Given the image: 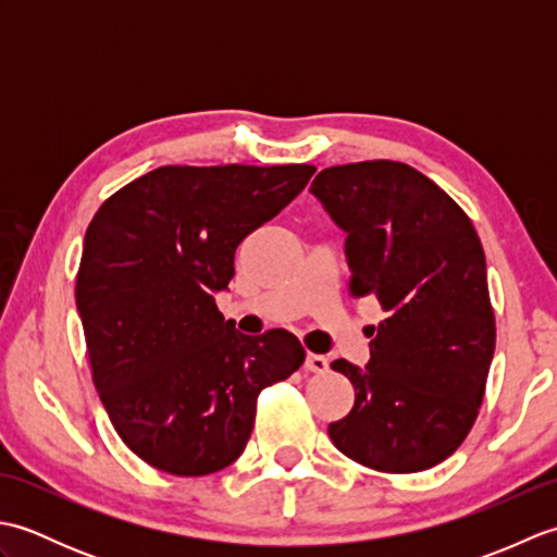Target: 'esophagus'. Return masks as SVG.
I'll list each match as a JSON object with an SVG mask.
<instances>
[{"mask_svg": "<svg viewBox=\"0 0 557 557\" xmlns=\"http://www.w3.org/2000/svg\"><path fill=\"white\" fill-rule=\"evenodd\" d=\"M327 359L321 357V354H306V361H304V369L311 371V373H325L327 371Z\"/></svg>", "mask_w": 557, "mask_h": 557, "instance_id": "1", "label": "esophagus"}]
</instances>
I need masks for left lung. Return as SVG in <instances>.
Wrapping results in <instances>:
<instances>
[{
    "label": "left lung",
    "instance_id": "obj_1",
    "mask_svg": "<svg viewBox=\"0 0 557 557\" xmlns=\"http://www.w3.org/2000/svg\"><path fill=\"white\" fill-rule=\"evenodd\" d=\"M311 194L347 232L351 297H373L385 311L369 327L366 369L333 361L354 385V407L327 425L330 441L385 474L441 465L479 417L495 351L486 256L474 224L405 162L327 168Z\"/></svg>",
    "mask_w": 557,
    "mask_h": 557
}]
</instances>
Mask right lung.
<instances>
[{"instance_id": "obj_1", "label": "right lung", "mask_w": 557, "mask_h": 557, "mask_svg": "<svg viewBox=\"0 0 557 557\" xmlns=\"http://www.w3.org/2000/svg\"><path fill=\"white\" fill-rule=\"evenodd\" d=\"M313 164L158 168L90 220L76 275L92 383L150 467L206 476L244 453L260 389L306 359L287 330L242 335L215 306L234 253L309 184Z\"/></svg>"}]
</instances>
